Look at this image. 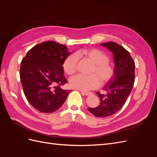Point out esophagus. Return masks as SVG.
Here are the masks:
<instances>
[{"instance_id": "1", "label": "esophagus", "mask_w": 157, "mask_h": 157, "mask_svg": "<svg viewBox=\"0 0 157 157\" xmlns=\"http://www.w3.org/2000/svg\"><path fill=\"white\" fill-rule=\"evenodd\" d=\"M82 94L84 96H90V95H92V92H85V91H81Z\"/></svg>"}]
</instances>
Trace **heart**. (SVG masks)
Returning <instances> with one entry per match:
<instances>
[{
	"label": "heart",
	"mask_w": 157,
	"mask_h": 157,
	"mask_svg": "<svg viewBox=\"0 0 157 157\" xmlns=\"http://www.w3.org/2000/svg\"><path fill=\"white\" fill-rule=\"evenodd\" d=\"M78 56H84L94 63L92 74L84 75L78 74L69 80L70 86L73 88L87 91L98 88L101 84L109 82L113 78L115 68L109 62V57L101 50L97 48H88L77 52V54H71L66 58L62 67L65 73L69 75L74 74L77 70Z\"/></svg>",
	"instance_id": "b5f03b06"
}]
</instances>
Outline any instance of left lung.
<instances>
[{"label": "left lung", "mask_w": 157, "mask_h": 157, "mask_svg": "<svg viewBox=\"0 0 157 157\" xmlns=\"http://www.w3.org/2000/svg\"><path fill=\"white\" fill-rule=\"evenodd\" d=\"M113 54L115 73L113 78L103 88L106 94L97 92L100 104L88 110L96 117L104 118L115 114L124 105L135 80V62L124 47L113 42L101 44Z\"/></svg>", "instance_id": "left-lung-1"}]
</instances>
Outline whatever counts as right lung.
Segmentation results:
<instances>
[{
	"label": "right lung",
	"instance_id": "obj_1",
	"mask_svg": "<svg viewBox=\"0 0 157 157\" xmlns=\"http://www.w3.org/2000/svg\"><path fill=\"white\" fill-rule=\"evenodd\" d=\"M69 54L65 45L46 41L33 47L22 59L20 75L23 92L38 111H57L71 92L61 88L67 82L62 65Z\"/></svg>",
	"mask_w": 157,
	"mask_h": 157
}]
</instances>
